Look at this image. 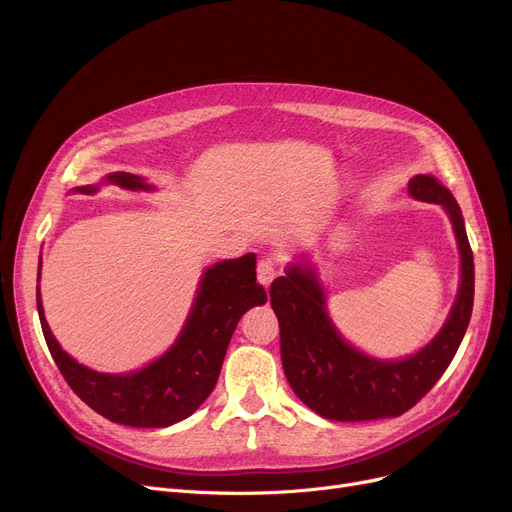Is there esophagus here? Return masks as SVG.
<instances>
[{
  "mask_svg": "<svg viewBox=\"0 0 512 512\" xmlns=\"http://www.w3.org/2000/svg\"><path fill=\"white\" fill-rule=\"evenodd\" d=\"M276 274H278V267H276L274 259H261L257 263V280H259V284L270 286L272 280L276 278Z\"/></svg>",
  "mask_w": 512,
  "mask_h": 512,
  "instance_id": "1",
  "label": "esophagus"
}]
</instances>
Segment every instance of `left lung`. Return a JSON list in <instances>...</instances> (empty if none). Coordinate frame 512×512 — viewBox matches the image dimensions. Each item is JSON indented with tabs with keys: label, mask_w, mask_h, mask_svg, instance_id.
I'll return each mask as SVG.
<instances>
[{
	"label": "left lung",
	"mask_w": 512,
	"mask_h": 512,
	"mask_svg": "<svg viewBox=\"0 0 512 512\" xmlns=\"http://www.w3.org/2000/svg\"><path fill=\"white\" fill-rule=\"evenodd\" d=\"M409 195L438 203L450 215L461 251V288L444 328L413 357L371 359L353 348L332 326L324 288L307 263L288 265L272 282L270 297L280 321V355L286 380L305 405L332 421L398 417L434 388L459 351L473 311L475 267L459 203L432 176H415Z\"/></svg>",
	"instance_id": "1"
}]
</instances>
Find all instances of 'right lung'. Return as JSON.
Wrapping results in <instances>:
<instances>
[{"label": "right lung", "instance_id": "1", "mask_svg": "<svg viewBox=\"0 0 512 512\" xmlns=\"http://www.w3.org/2000/svg\"><path fill=\"white\" fill-rule=\"evenodd\" d=\"M103 182L128 191H151L145 178L128 172H114ZM95 191L97 186L76 188V193L85 195ZM255 265V253H247L205 270L195 305L170 351L141 371L124 375L97 373L62 351L45 321L37 286V311L49 353L76 396L105 419L130 427L178 423L193 415L215 388L238 319L267 301L265 288L257 282ZM39 276L41 261L37 282Z\"/></svg>", "mask_w": 512, "mask_h": 512}]
</instances>
